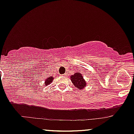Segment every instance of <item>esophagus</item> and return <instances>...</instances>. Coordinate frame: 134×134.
I'll return each mask as SVG.
<instances>
[{"mask_svg":"<svg viewBox=\"0 0 134 134\" xmlns=\"http://www.w3.org/2000/svg\"><path fill=\"white\" fill-rule=\"evenodd\" d=\"M61 76H64V77H65V76H66V74H63V75H61Z\"/></svg>","mask_w":134,"mask_h":134,"instance_id":"34e87169","label":"esophagus"}]
</instances>
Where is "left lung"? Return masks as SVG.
<instances>
[{
    "label": "left lung",
    "mask_w": 134,
    "mask_h": 134,
    "mask_svg": "<svg viewBox=\"0 0 134 134\" xmlns=\"http://www.w3.org/2000/svg\"><path fill=\"white\" fill-rule=\"evenodd\" d=\"M71 82L75 87H77L79 90H82L86 87V82L84 80V77L80 73H75L70 77Z\"/></svg>",
    "instance_id": "left-lung-1"
}]
</instances>
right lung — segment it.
Instances as JSON below:
<instances>
[{"mask_svg":"<svg viewBox=\"0 0 134 134\" xmlns=\"http://www.w3.org/2000/svg\"><path fill=\"white\" fill-rule=\"evenodd\" d=\"M54 80V77H49L48 78L46 79V80H44V86H48V84H51L52 82V81Z\"/></svg>","mask_w":134,"mask_h":134,"instance_id":"1","label":"right lung"}]
</instances>
